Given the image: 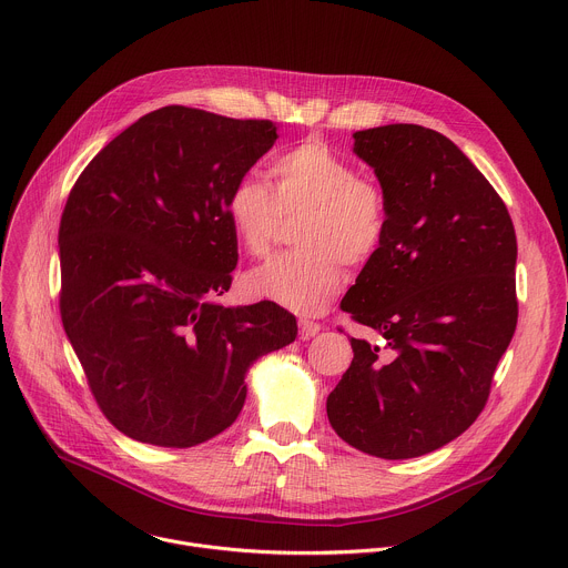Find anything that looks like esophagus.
I'll use <instances>...</instances> for the list:
<instances>
[{"label": "esophagus", "mask_w": 568, "mask_h": 568, "mask_svg": "<svg viewBox=\"0 0 568 568\" xmlns=\"http://www.w3.org/2000/svg\"><path fill=\"white\" fill-rule=\"evenodd\" d=\"M298 329H301V338H303V341H310V338H314V336L321 332V325L314 323V321L301 318V321H298Z\"/></svg>", "instance_id": "esophagus-1"}]
</instances>
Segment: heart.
<instances>
[{
    "label": "heart",
    "mask_w": 568,
    "mask_h": 568,
    "mask_svg": "<svg viewBox=\"0 0 568 568\" xmlns=\"http://www.w3.org/2000/svg\"><path fill=\"white\" fill-rule=\"evenodd\" d=\"M272 187L241 176L225 201V216L241 247L265 256L285 219H301L294 243L245 278L252 296L296 314H318L341 292L345 263L365 265L387 232V199L381 185L358 176L349 159L321 139H305L281 152L270 168Z\"/></svg>",
    "instance_id": "heart-1"
}]
</instances>
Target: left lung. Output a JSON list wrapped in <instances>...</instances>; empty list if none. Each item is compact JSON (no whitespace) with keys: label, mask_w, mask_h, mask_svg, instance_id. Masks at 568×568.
I'll return each mask as SVG.
<instances>
[{"label":"left lung","mask_w":568,"mask_h":568,"mask_svg":"<svg viewBox=\"0 0 568 568\" xmlns=\"http://www.w3.org/2000/svg\"><path fill=\"white\" fill-rule=\"evenodd\" d=\"M354 154L385 192L387 232L341 307L378 341L352 338L327 418L354 449L407 460L485 409L518 323L516 230L485 174L436 130H358Z\"/></svg>","instance_id":"1"}]
</instances>
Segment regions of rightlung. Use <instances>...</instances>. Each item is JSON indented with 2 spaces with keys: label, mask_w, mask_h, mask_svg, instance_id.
<instances>
[{
  "label": "right lung",
  "mask_w": 568,
  "mask_h": 568,
  "mask_svg": "<svg viewBox=\"0 0 568 568\" xmlns=\"http://www.w3.org/2000/svg\"><path fill=\"white\" fill-rule=\"evenodd\" d=\"M278 125L185 105L143 114L77 179L59 225L61 321L103 416L128 438L187 449L225 432L245 376L294 343L272 301L227 307L232 185Z\"/></svg>",
  "instance_id": "add662e5"
}]
</instances>
